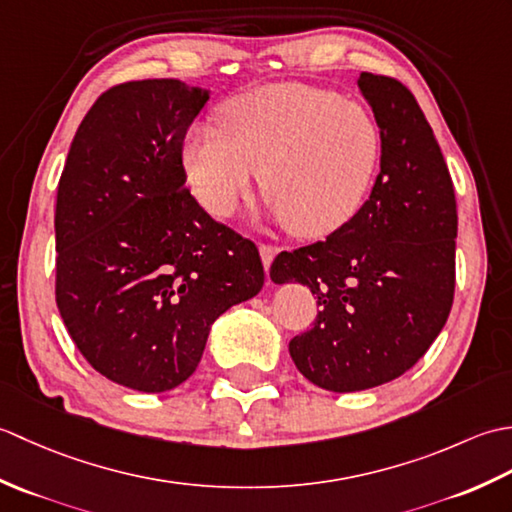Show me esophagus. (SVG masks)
I'll return each mask as SVG.
<instances>
[{"mask_svg": "<svg viewBox=\"0 0 512 512\" xmlns=\"http://www.w3.org/2000/svg\"><path fill=\"white\" fill-rule=\"evenodd\" d=\"M259 255H262V262H264V268L268 273V268H270V264H273V259L277 255V248L273 244H262L259 246Z\"/></svg>", "mask_w": 512, "mask_h": 512, "instance_id": "esophagus-1", "label": "esophagus"}]
</instances>
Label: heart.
<instances>
[{
  "label": "heart",
  "mask_w": 512,
  "mask_h": 512,
  "mask_svg": "<svg viewBox=\"0 0 512 512\" xmlns=\"http://www.w3.org/2000/svg\"><path fill=\"white\" fill-rule=\"evenodd\" d=\"M380 129L365 107L299 83L239 94L220 129L195 127L184 169L211 213L228 217L262 173V193L292 235L321 237L361 209L380 162Z\"/></svg>",
  "instance_id": "1"
}]
</instances>
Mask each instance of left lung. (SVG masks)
Listing matches in <instances>:
<instances>
[{"mask_svg": "<svg viewBox=\"0 0 512 512\" xmlns=\"http://www.w3.org/2000/svg\"><path fill=\"white\" fill-rule=\"evenodd\" d=\"M358 88L380 129L369 200L321 242L281 250L275 284L299 281L317 321L288 350L317 387L361 391L416 365L444 328L455 292L458 206L433 129L407 85L363 72Z\"/></svg>", "mask_w": 512, "mask_h": 512, "instance_id": "left-lung-1", "label": "left lung"}]
</instances>
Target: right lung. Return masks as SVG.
<instances>
[{
    "mask_svg": "<svg viewBox=\"0 0 512 512\" xmlns=\"http://www.w3.org/2000/svg\"><path fill=\"white\" fill-rule=\"evenodd\" d=\"M206 101L178 79L114 85L76 129L59 180L65 330L96 372L145 394L184 383L215 319L264 286L253 239L184 187V138Z\"/></svg>",
    "mask_w": 512,
    "mask_h": 512,
    "instance_id": "right-lung-1",
    "label": "right lung"
}]
</instances>
